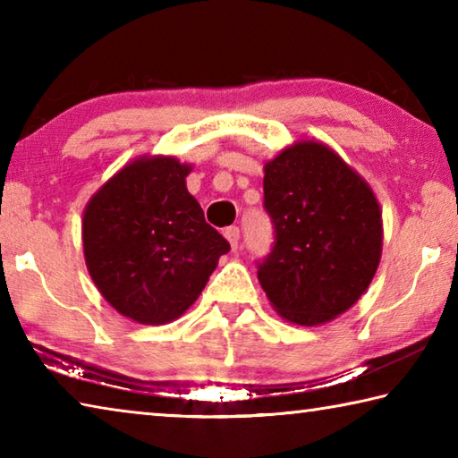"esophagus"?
<instances>
[{
	"label": "esophagus",
	"mask_w": 458,
	"mask_h": 458,
	"mask_svg": "<svg viewBox=\"0 0 458 458\" xmlns=\"http://www.w3.org/2000/svg\"><path fill=\"white\" fill-rule=\"evenodd\" d=\"M224 236L228 238L232 250H238V246H240V228L238 226H230V228L224 230Z\"/></svg>",
	"instance_id": "obj_1"
}]
</instances>
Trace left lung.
<instances>
[{
    "label": "left lung",
    "instance_id": "left-lung-1",
    "mask_svg": "<svg viewBox=\"0 0 458 458\" xmlns=\"http://www.w3.org/2000/svg\"><path fill=\"white\" fill-rule=\"evenodd\" d=\"M275 242L259 281L286 321L319 325L347 311L376 275L382 212L369 185L321 143H297L265 165Z\"/></svg>",
    "mask_w": 458,
    "mask_h": 458
}]
</instances>
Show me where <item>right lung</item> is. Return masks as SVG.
I'll return each mask as SVG.
<instances>
[{
  "instance_id": "obj_1",
  "label": "right lung",
  "mask_w": 458,
  "mask_h": 458,
  "mask_svg": "<svg viewBox=\"0 0 458 458\" xmlns=\"http://www.w3.org/2000/svg\"><path fill=\"white\" fill-rule=\"evenodd\" d=\"M188 174L190 165L174 157L137 159L105 183L84 212L92 281L137 323L177 319L230 250L185 188Z\"/></svg>"
}]
</instances>
